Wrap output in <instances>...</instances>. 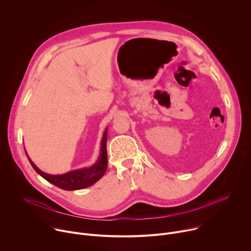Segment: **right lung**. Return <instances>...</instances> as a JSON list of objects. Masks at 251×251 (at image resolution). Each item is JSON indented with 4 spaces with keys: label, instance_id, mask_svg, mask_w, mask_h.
Masks as SVG:
<instances>
[{
    "label": "right lung",
    "instance_id": "obj_1",
    "mask_svg": "<svg viewBox=\"0 0 251 251\" xmlns=\"http://www.w3.org/2000/svg\"><path fill=\"white\" fill-rule=\"evenodd\" d=\"M107 132H108V128H106L102 139H101V146H100V153L96 160V162L91 165L90 167H85L77 170L70 171L66 174L62 175H50L47 174L43 171H41L34 163L30 160V158L27 156L26 151L25 154L27 156V159L34 169L41 176H43L45 180L50 182V184L65 190V191H76L88 188L95 184L97 181L103 176V175L106 172L107 169V149H106V142H107Z\"/></svg>",
    "mask_w": 251,
    "mask_h": 251
}]
</instances>
